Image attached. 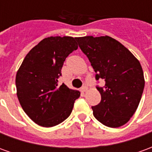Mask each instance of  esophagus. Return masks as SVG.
<instances>
[{"mask_svg": "<svg viewBox=\"0 0 152 152\" xmlns=\"http://www.w3.org/2000/svg\"><path fill=\"white\" fill-rule=\"evenodd\" d=\"M80 90H81V92H83V93L86 92V91L88 90V87H87L86 86H84L82 88H81V89H80Z\"/></svg>", "mask_w": 152, "mask_h": 152, "instance_id": "1", "label": "esophagus"}]
</instances>
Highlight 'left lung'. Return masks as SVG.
Instances as JSON below:
<instances>
[{"label":"left lung","instance_id":"left-lung-1","mask_svg":"<svg viewBox=\"0 0 152 152\" xmlns=\"http://www.w3.org/2000/svg\"><path fill=\"white\" fill-rule=\"evenodd\" d=\"M76 40L91 63L96 79L105 82L103 87L97 88L101 102L92 107L93 114L107 127H121L136 112L143 92L145 80L139 61L108 36H88Z\"/></svg>","mask_w":152,"mask_h":152}]
</instances>
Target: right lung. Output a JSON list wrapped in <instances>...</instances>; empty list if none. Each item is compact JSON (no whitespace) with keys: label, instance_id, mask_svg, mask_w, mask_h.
I'll list each match as a JSON object with an SVG mask.
<instances>
[{"label":"right lung","instance_id":"right-lung-1","mask_svg":"<svg viewBox=\"0 0 152 152\" xmlns=\"http://www.w3.org/2000/svg\"><path fill=\"white\" fill-rule=\"evenodd\" d=\"M72 37L43 39L26 55L18 68L15 84L22 108L31 121L42 127H53L68 117L80 95L58 78L66 58L78 45Z\"/></svg>","mask_w":152,"mask_h":152}]
</instances>
